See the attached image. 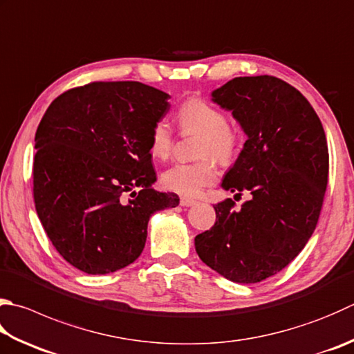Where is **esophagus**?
<instances>
[{
  "instance_id": "1",
  "label": "esophagus",
  "mask_w": 354,
  "mask_h": 354,
  "mask_svg": "<svg viewBox=\"0 0 354 354\" xmlns=\"http://www.w3.org/2000/svg\"><path fill=\"white\" fill-rule=\"evenodd\" d=\"M196 203H197L196 200L188 198V197H182V198H180V205H182V206H186V208H188V206H194Z\"/></svg>"
}]
</instances>
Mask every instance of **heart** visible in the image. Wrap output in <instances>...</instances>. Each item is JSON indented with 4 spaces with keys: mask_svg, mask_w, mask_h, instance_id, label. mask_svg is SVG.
Masks as SVG:
<instances>
[{
    "mask_svg": "<svg viewBox=\"0 0 354 354\" xmlns=\"http://www.w3.org/2000/svg\"><path fill=\"white\" fill-rule=\"evenodd\" d=\"M183 131H196L203 136L200 154L211 156L220 163H230L236 156L239 138L228 128V118L222 111L200 98H191L177 111ZM172 149V132L165 120L154 124L149 137V152L157 160H166ZM217 171L209 158L197 163H176L162 174V185L177 194L194 197L202 188L214 183Z\"/></svg>",
    "mask_w": 354,
    "mask_h": 354,
    "instance_id": "heart-1",
    "label": "heart"
}]
</instances>
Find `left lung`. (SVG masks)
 <instances>
[{"label":"left lung","instance_id":"left-lung-1","mask_svg":"<svg viewBox=\"0 0 354 354\" xmlns=\"http://www.w3.org/2000/svg\"><path fill=\"white\" fill-rule=\"evenodd\" d=\"M211 102L246 136L220 186L251 198L240 209L231 198L217 203L216 223L196 236V251L228 281L257 283L282 271L316 228L328 182L325 132L308 100L276 77L232 78Z\"/></svg>","mask_w":354,"mask_h":354}]
</instances>
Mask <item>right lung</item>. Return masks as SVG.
Returning a JSON list of instances; mask_svg holds the SVG:
<instances>
[{
	"label": "right lung",
	"mask_w": 354,
	"mask_h": 354,
	"mask_svg": "<svg viewBox=\"0 0 354 354\" xmlns=\"http://www.w3.org/2000/svg\"><path fill=\"white\" fill-rule=\"evenodd\" d=\"M169 98L138 82L91 83L57 97L38 124L37 214L59 254L86 274L136 262L152 214L180 202L152 188L149 137Z\"/></svg>",
	"instance_id": "1"
}]
</instances>
